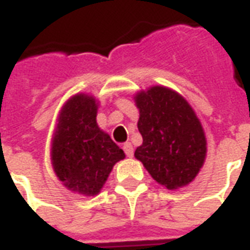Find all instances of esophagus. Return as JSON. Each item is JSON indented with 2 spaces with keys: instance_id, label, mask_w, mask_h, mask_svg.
<instances>
[{
  "instance_id": "obj_1",
  "label": "esophagus",
  "mask_w": 250,
  "mask_h": 250,
  "mask_svg": "<svg viewBox=\"0 0 250 250\" xmlns=\"http://www.w3.org/2000/svg\"><path fill=\"white\" fill-rule=\"evenodd\" d=\"M123 149H125V155L128 156V158H132L134 156V148H132V144L130 142H127V143L123 144Z\"/></svg>"
}]
</instances>
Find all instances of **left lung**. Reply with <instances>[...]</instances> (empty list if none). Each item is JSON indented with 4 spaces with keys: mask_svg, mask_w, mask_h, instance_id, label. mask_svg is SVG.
<instances>
[{
    "mask_svg": "<svg viewBox=\"0 0 250 250\" xmlns=\"http://www.w3.org/2000/svg\"><path fill=\"white\" fill-rule=\"evenodd\" d=\"M135 103L143 138L135 158L167 189L189 184L207 155L204 130L193 108L180 94L163 86L138 92Z\"/></svg>",
    "mask_w": 250,
    "mask_h": 250,
    "instance_id": "left-lung-1",
    "label": "left lung"
}]
</instances>
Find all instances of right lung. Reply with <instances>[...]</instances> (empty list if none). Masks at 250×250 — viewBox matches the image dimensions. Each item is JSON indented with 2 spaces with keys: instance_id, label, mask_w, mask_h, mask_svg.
<instances>
[{
  "instance_id": "add662e5",
  "label": "right lung",
  "mask_w": 250,
  "mask_h": 250,
  "mask_svg": "<svg viewBox=\"0 0 250 250\" xmlns=\"http://www.w3.org/2000/svg\"><path fill=\"white\" fill-rule=\"evenodd\" d=\"M95 98L77 94L59 112L51 144V163L67 189L81 195L101 192L115 163L125 158L110 135L97 125Z\"/></svg>"
}]
</instances>
